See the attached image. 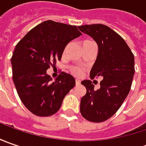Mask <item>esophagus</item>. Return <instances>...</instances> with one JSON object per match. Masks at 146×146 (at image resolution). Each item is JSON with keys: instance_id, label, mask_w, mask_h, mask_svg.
<instances>
[{"instance_id": "esophagus-1", "label": "esophagus", "mask_w": 146, "mask_h": 146, "mask_svg": "<svg viewBox=\"0 0 146 146\" xmlns=\"http://www.w3.org/2000/svg\"><path fill=\"white\" fill-rule=\"evenodd\" d=\"M80 84V81L79 80H77V79H76V85H79Z\"/></svg>"}]
</instances>
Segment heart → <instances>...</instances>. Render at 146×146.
I'll return each mask as SVG.
<instances>
[{"instance_id":"1","label":"heart","mask_w":146,"mask_h":146,"mask_svg":"<svg viewBox=\"0 0 146 146\" xmlns=\"http://www.w3.org/2000/svg\"><path fill=\"white\" fill-rule=\"evenodd\" d=\"M71 72L77 76H80L83 74V70L77 66H71Z\"/></svg>"}]
</instances>
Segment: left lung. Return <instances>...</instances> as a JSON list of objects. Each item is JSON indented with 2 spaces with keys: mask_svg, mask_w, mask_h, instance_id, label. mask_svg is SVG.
<instances>
[{
  "mask_svg": "<svg viewBox=\"0 0 146 146\" xmlns=\"http://www.w3.org/2000/svg\"><path fill=\"white\" fill-rule=\"evenodd\" d=\"M97 42L98 54L90 71V79L102 76L100 88L91 80L81 82L87 93L81 98L80 113L87 120L101 123L112 117L130 92L135 73L134 55L125 40L103 24L79 27Z\"/></svg>",
  "mask_w": 146,
  "mask_h": 146,
  "instance_id": "1",
  "label": "left lung"
}]
</instances>
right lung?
I'll use <instances>...</instances> for the list:
<instances>
[{
  "instance_id": "add662e5",
  "label": "right lung",
  "mask_w": 146,
  "mask_h": 146,
  "mask_svg": "<svg viewBox=\"0 0 146 146\" xmlns=\"http://www.w3.org/2000/svg\"><path fill=\"white\" fill-rule=\"evenodd\" d=\"M80 35L76 26L47 20L17 44L11 58L13 80L20 100L32 114L40 117L54 115L76 85L70 74L61 72L53 82L46 70L55 66L67 44Z\"/></svg>"
}]
</instances>
